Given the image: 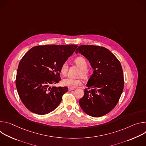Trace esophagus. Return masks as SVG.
I'll return each instance as SVG.
<instances>
[{
	"instance_id": "1",
	"label": "esophagus",
	"mask_w": 146,
	"mask_h": 146,
	"mask_svg": "<svg viewBox=\"0 0 146 146\" xmlns=\"http://www.w3.org/2000/svg\"><path fill=\"white\" fill-rule=\"evenodd\" d=\"M68 90H69V91H72V90H74V88H69Z\"/></svg>"
}]
</instances>
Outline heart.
Returning <instances> with one entry per match:
<instances>
[{"label":"heart","instance_id":"b5f03b06","mask_svg":"<svg viewBox=\"0 0 146 146\" xmlns=\"http://www.w3.org/2000/svg\"><path fill=\"white\" fill-rule=\"evenodd\" d=\"M76 64L81 69L79 75L82 76L83 77H86L87 76V69L88 68V64L85 58L81 56H78L74 60ZM68 63L65 61L62 64L60 69V71L62 74L65 75L68 70ZM82 83V80L81 78H73L70 77H68L64 79L62 81V84L64 86H66L70 88H76V87L81 85Z\"/></svg>","mask_w":146,"mask_h":146}]
</instances>
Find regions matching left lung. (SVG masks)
Returning <instances> with one entry per match:
<instances>
[{"instance_id":"obj_1","label":"left lung","mask_w":146,"mask_h":146,"mask_svg":"<svg viewBox=\"0 0 146 146\" xmlns=\"http://www.w3.org/2000/svg\"><path fill=\"white\" fill-rule=\"evenodd\" d=\"M76 53L84 56L94 69L79 105L88 115L102 117L114 108L122 94L124 81L120 62L103 47L82 45Z\"/></svg>"}]
</instances>
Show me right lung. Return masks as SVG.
<instances>
[{
    "label": "right lung",
    "mask_w": 146,
    "mask_h": 146,
    "mask_svg": "<svg viewBox=\"0 0 146 146\" xmlns=\"http://www.w3.org/2000/svg\"><path fill=\"white\" fill-rule=\"evenodd\" d=\"M77 45H44L30 49L20 60L15 84L19 96L32 113L44 115L54 110L68 88L51 87L61 80L62 64Z\"/></svg>",
    "instance_id": "1"
}]
</instances>
